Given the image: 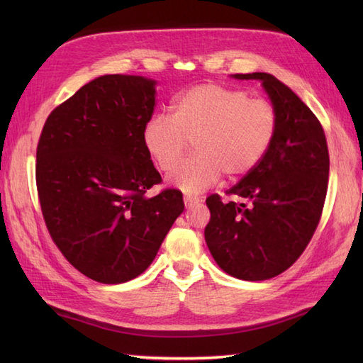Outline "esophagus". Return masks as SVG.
Returning a JSON list of instances; mask_svg holds the SVG:
<instances>
[{"instance_id": "obj_1", "label": "esophagus", "mask_w": 363, "mask_h": 363, "mask_svg": "<svg viewBox=\"0 0 363 363\" xmlns=\"http://www.w3.org/2000/svg\"><path fill=\"white\" fill-rule=\"evenodd\" d=\"M199 203V198L198 196H191V195H186L184 196V204H186V207H191Z\"/></svg>"}]
</instances>
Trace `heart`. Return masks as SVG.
<instances>
[{
  "label": "heart",
  "instance_id": "1",
  "mask_svg": "<svg viewBox=\"0 0 363 363\" xmlns=\"http://www.w3.org/2000/svg\"><path fill=\"white\" fill-rule=\"evenodd\" d=\"M277 126L274 106L243 89L199 84L177 95L173 113L152 115L143 128L146 151L162 172H169L191 140L197 154L169 174L189 194L209 189L225 173L248 174L264 159Z\"/></svg>",
  "mask_w": 363,
  "mask_h": 363
}]
</instances>
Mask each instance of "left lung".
I'll return each mask as SVG.
<instances>
[{
    "instance_id": "obj_1",
    "label": "left lung",
    "mask_w": 363,
    "mask_h": 363,
    "mask_svg": "<svg viewBox=\"0 0 363 363\" xmlns=\"http://www.w3.org/2000/svg\"><path fill=\"white\" fill-rule=\"evenodd\" d=\"M259 79L277 113L273 142L260 164L226 195L207 196L206 243L218 267L243 281H265L299 259L325 206L329 151L320 120L301 98L269 73L234 74Z\"/></svg>"
}]
</instances>
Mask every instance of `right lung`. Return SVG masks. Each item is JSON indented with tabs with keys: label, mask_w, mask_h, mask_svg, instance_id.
Instances as JSON below:
<instances>
[{
	"label": "right lung",
	"mask_w": 363,
	"mask_h": 363,
	"mask_svg": "<svg viewBox=\"0 0 363 363\" xmlns=\"http://www.w3.org/2000/svg\"><path fill=\"white\" fill-rule=\"evenodd\" d=\"M156 107L154 81L106 74L81 87L46 118L35 182L46 229L90 279L121 284L142 274L184 211L164 189L143 143Z\"/></svg>",
	"instance_id": "1"
}]
</instances>
